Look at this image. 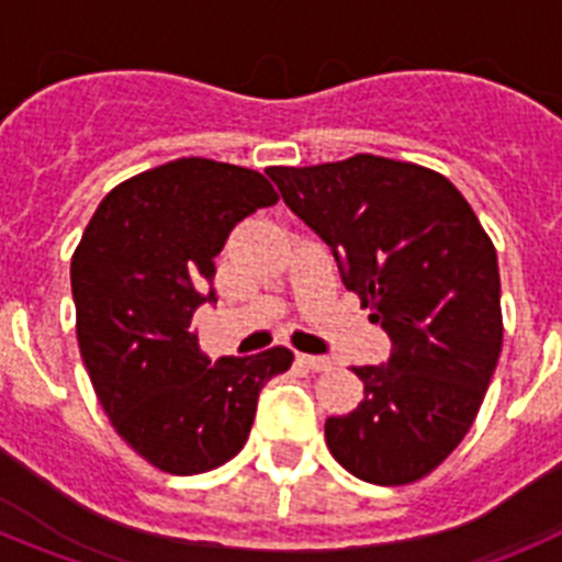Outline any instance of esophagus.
I'll return each instance as SVG.
<instances>
[{"mask_svg":"<svg viewBox=\"0 0 562 562\" xmlns=\"http://www.w3.org/2000/svg\"><path fill=\"white\" fill-rule=\"evenodd\" d=\"M297 366H304L310 371H329L335 362L329 357H315V355H297Z\"/></svg>","mask_w":562,"mask_h":562,"instance_id":"1","label":"esophagus"}]
</instances>
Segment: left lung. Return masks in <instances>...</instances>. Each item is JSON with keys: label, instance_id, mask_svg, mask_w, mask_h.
<instances>
[{"label": "left lung", "instance_id": "1", "mask_svg": "<svg viewBox=\"0 0 562 562\" xmlns=\"http://www.w3.org/2000/svg\"><path fill=\"white\" fill-rule=\"evenodd\" d=\"M267 173L394 342L389 362L355 366L366 396L326 419V445L369 484H414L473 428L498 366L493 238L448 177L416 162L355 154Z\"/></svg>", "mask_w": 562, "mask_h": 562}]
</instances>
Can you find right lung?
I'll return each mask as SVG.
<instances>
[{"mask_svg": "<svg viewBox=\"0 0 562 562\" xmlns=\"http://www.w3.org/2000/svg\"><path fill=\"white\" fill-rule=\"evenodd\" d=\"M278 202L265 173L180 157L114 186L69 267L76 331L112 428L162 473L196 475L245 448L258 391L292 366L284 346L207 360L193 312L238 222Z\"/></svg>", "mask_w": 562, "mask_h": 562, "instance_id": "1", "label": "right lung"}]
</instances>
